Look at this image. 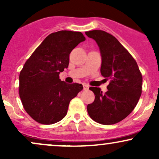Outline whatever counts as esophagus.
<instances>
[{
	"instance_id": "34e87169",
	"label": "esophagus",
	"mask_w": 159,
	"mask_h": 159,
	"mask_svg": "<svg viewBox=\"0 0 159 159\" xmlns=\"http://www.w3.org/2000/svg\"><path fill=\"white\" fill-rule=\"evenodd\" d=\"M83 87H84V90H87L89 89V86L87 84H84Z\"/></svg>"
}]
</instances>
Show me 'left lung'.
<instances>
[{"label": "left lung", "instance_id": "8db88e82", "mask_svg": "<svg viewBox=\"0 0 159 159\" xmlns=\"http://www.w3.org/2000/svg\"><path fill=\"white\" fill-rule=\"evenodd\" d=\"M97 43L102 57L101 74L110 80L107 91L90 87L95 100L87 105L94 121L112 125L125 119L134 110L142 93L143 78L135 60L114 36L100 30L85 32Z\"/></svg>", "mask_w": 159, "mask_h": 159}]
</instances>
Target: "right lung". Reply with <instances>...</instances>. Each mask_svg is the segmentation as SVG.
<instances>
[{"label": "right lung", "instance_id": "add662e5", "mask_svg": "<svg viewBox=\"0 0 159 159\" xmlns=\"http://www.w3.org/2000/svg\"><path fill=\"white\" fill-rule=\"evenodd\" d=\"M84 40L81 32L52 33L25 62L19 75V96L35 121L45 125L61 121L71 100L82 90V84L65 83L59 75L68 68L71 52Z\"/></svg>", "mask_w": 159, "mask_h": 159}]
</instances>
